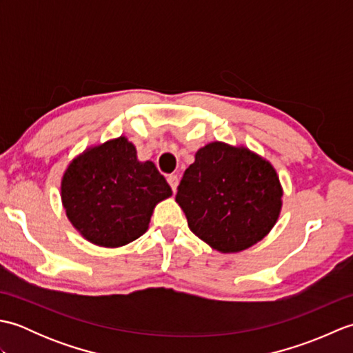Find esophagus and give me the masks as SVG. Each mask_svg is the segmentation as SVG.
Wrapping results in <instances>:
<instances>
[{"instance_id": "obj_1", "label": "esophagus", "mask_w": 353, "mask_h": 353, "mask_svg": "<svg viewBox=\"0 0 353 353\" xmlns=\"http://www.w3.org/2000/svg\"><path fill=\"white\" fill-rule=\"evenodd\" d=\"M167 181H168V183H170V186H171L172 192H176V191H177V185H179V177H177L176 174H170V176L167 177Z\"/></svg>"}]
</instances>
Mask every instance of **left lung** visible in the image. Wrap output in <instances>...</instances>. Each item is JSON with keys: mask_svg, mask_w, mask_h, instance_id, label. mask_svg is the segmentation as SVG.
<instances>
[{"mask_svg": "<svg viewBox=\"0 0 353 353\" xmlns=\"http://www.w3.org/2000/svg\"><path fill=\"white\" fill-rule=\"evenodd\" d=\"M282 186L268 161L244 147L211 142L185 170L176 201L192 234L221 253L249 249L277 221Z\"/></svg>", "mask_w": 353, "mask_h": 353, "instance_id": "1", "label": "left lung"}]
</instances>
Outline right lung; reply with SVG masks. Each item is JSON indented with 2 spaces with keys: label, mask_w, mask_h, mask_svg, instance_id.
<instances>
[{
  "label": "right lung",
  "mask_w": 353,
  "mask_h": 353,
  "mask_svg": "<svg viewBox=\"0 0 353 353\" xmlns=\"http://www.w3.org/2000/svg\"><path fill=\"white\" fill-rule=\"evenodd\" d=\"M61 190L72 226L101 247H121L139 238L154 206L172 194L154 163L139 162L137 148L124 137L76 157Z\"/></svg>",
  "instance_id": "obj_1"
}]
</instances>
